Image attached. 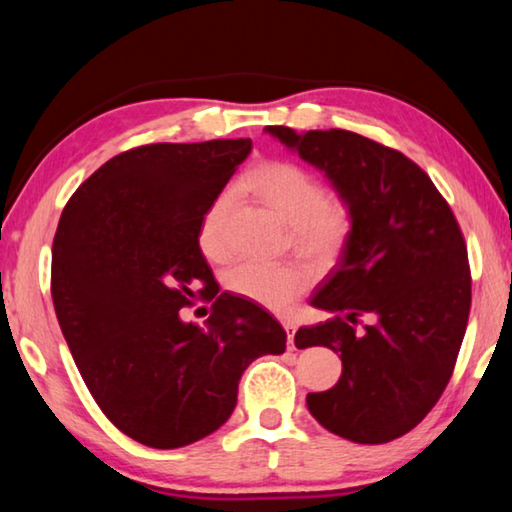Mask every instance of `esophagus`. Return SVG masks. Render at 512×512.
Here are the masks:
<instances>
[{"label": "esophagus", "instance_id": "obj_1", "mask_svg": "<svg viewBox=\"0 0 512 512\" xmlns=\"http://www.w3.org/2000/svg\"><path fill=\"white\" fill-rule=\"evenodd\" d=\"M282 327H284V332H287L289 348H293V336H296V323H293V320H282Z\"/></svg>", "mask_w": 512, "mask_h": 512}]
</instances>
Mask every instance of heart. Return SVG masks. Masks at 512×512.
I'll return each instance as SVG.
<instances>
[{"instance_id": "1", "label": "heart", "mask_w": 512, "mask_h": 512, "mask_svg": "<svg viewBox=\"0 0 512 512\" xmlns=\"http://www.w3.org/2000/svg\"><path fill=\"white\" fill-rule=\"evenodd\" d=\"M239 192L253 196L277 219L291 228V246L314 264H332L354 232L352 205L329 196L316 173L291 160H264L250 167L237 183ZM230 198L214 196L198 219L196 246L210 264H225L232 257ZM311 275L302 266H264L246 262L225 275V287L271 311H287Z\"/></svg>"}]
</instances>
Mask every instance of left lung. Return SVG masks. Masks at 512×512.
Listing matches in <instances>:
<instances>
[{"label": "left lung", "instance_id": "8db88e82", "mask_svg": "<svg viewBox=\"0 0 512 512\" xmlns=\"http://www.w3.org/2000/svg\"><path fill=\"white\" fill-rule=\"evenodd\" d=\"M266 131L325 171L354 212L350 244L311 298L334 318L296 332L298 348L325 345L343 361L336 386L307 395L309 411L352 443H391L452 379L472 305L463 232L427 173L391 146L341 128ZM359 315L376 318L366 333Z\"/></svg>", "mask_w": 512, "mask_h": 512}]
</instances>
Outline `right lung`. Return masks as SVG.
Instances as JSON below:
<instances>
[{
    "mask_svg": "<svg viewBox=\"0 0 512 512\" xmlns=\"http://www.w3.org/2000/svg\"><path fill=\"white\" fill-rule=\"evenodd\" d=\"M250 149V140L137 146L94 171L60 214L58 325L103 415L146 447L210 436L235 411L250 363L287 350L266 309L219 296L196 246L203 210ZM196 295L215 300L205 328L179 318Z\"/></svg>",
    "mask_w": 512,
    "mask_h": 512,
    "instance_id": "add662e5",
    "label": "right lung"
}]
</instances>
